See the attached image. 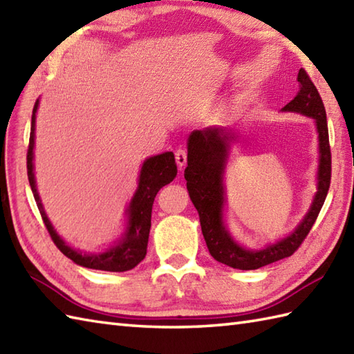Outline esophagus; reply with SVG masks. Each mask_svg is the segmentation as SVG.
I'll return each instance as SVG.
<instances>
[{
	"label": "esophagus",
	"instance_id": "34e87169",
	"mask_svg": "<svg viewBox=\"0 0 354 354\" xmlns=\"http://www.w3.org/2000/svg\"><path fill=\"white\" fill-rule=\"evenodd\" d=\"M175 158H176L178 167L183 170V167L187 164V150L185 149H178L175 152Z\"/></svg>",
	"mask_w": 354,
	"mask_h": 354
}]
</instances>
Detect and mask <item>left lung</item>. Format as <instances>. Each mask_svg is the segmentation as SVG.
<instances>
[{"mask_svg": "<svg viewBox=\"0 0 354 354\" xmlns=\"http://www.w3.org/2000/svg\"><path fill=\"white\" fill-rule=\"evenodd\" d=\"M299 91L283 111L299 112L312 117L317 123L319 138V167H318V192L315 194L309 213L290 236L270 245L265 250L250 251L237 245L222 221L223 208V170L227 164L230 141L234 140L231 131L225 132L217 127L205 131H194L189 138V155L184 178L187 181L193 205L199 213L202 234L209 254L214 260L234 269L250 270L270 265L295 252L309 234L315 221L321 212L332 179V152L328 145V127L326 108L317 86L313 85L306 70L298 73Z\"/></svg>", "mask_w": 354, "mask_h": 354, "instance_id": "8db88e82", "label": "left lung"}]
</instances>
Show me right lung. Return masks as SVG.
Listing matches in <instances>:
<instances>
[{
	"label": "right lung",
	"instance_id": "right-lung-1",
	"mask_svg": "<svg viewBox=\"0 0 354 354\" xmlns=\"http://www.w3.org/2000/svg\"><path fill=\"white\" fill-rule=\"evenodd\" d=\"M39 100H36L32 115V132H30L28 150H27V176L30 187H32L33 196L37 202L42 221L45 228L48 230L50 237L55 245L59 248L66 257L71 259L76 265L85 266L89 269L109 270V272H124L135 268L138 263L146 257L147 242L150 232V219H152V205L156 193L160 192L164 185H167L175 179L178 167L175 162V155L173 152H165L149 158L145 161L140 173L138 189L135 192L133 198L127 208V217H129V225L122 242L111 250L99 252V254H82L74 251L73 248L66 245L64 240L57 236V232L53 228L47 214H45L42 204L39 201V194L36 192L35 175H33V146H35V118L36 109Z\"/></svg>",
	"mask_w": 354,
	"mask_h": 354
}]
</instances>
